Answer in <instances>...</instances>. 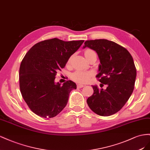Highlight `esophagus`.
Returning a JSON list of instances; mask_svg holds the SVG:
<instances>
[{
	"mask_svg": "<svg viewBox=\"0 0 150 150\" xmlns=\"http://www.w3.org/2000/svg\"><path fill=\"white\" fill-rule=\"evenodd\" d=\"M84 87V85H82V84H80V83L77 84V88H82V87Z\"/></svg>",
	"mask_w": 150,
	"mask_h": 150,
	"instance_id": "34e87169",
	"label": "esophagus"
}]
</instances>
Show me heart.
<instances>
[{
  "instance_id": "heart-1",
  "label": "heart",
  "mask_w": 150,
  "mask_h": 150,
  "mask_svg": "<svg viewBox=\"0 0 150 150\" xmlns=\"http://www.w3.org/2000/svg\"><path fill=\"white\" fill-rule=\"evenodd\" d=\"M92 53H95L94 51L91 50H87L85 51V58L89 56L90 54ZM92 74L91 72L88 71H76L74 72L71 75V79L74 80L75 82L77 83H87L90 80L91 76Z\"/></svg>"
}]
</instances>
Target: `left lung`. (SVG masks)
Masks as SVG:
<instances>
[{
  "label": "left lung",
  "mask_w": 150,
  "mask_h": 150,
  "mask_svg": "<svg viewBox=\"0 0 150 150\" xmlns=\"http://www.w3.org/2000/svg\"><path fill=\"white\" fill-rule=\"evenodd\" d=\"M86 47L96 51L100 64L96 77L100 87L92 85L93 93L87 102L93 112L109 116L120 110L133 92L136 69L131 54L126 48L108 40H88ZM104 84L106 88L103 89Z\"/></svg>",
  "instance_id": "1"
}]
</instances>
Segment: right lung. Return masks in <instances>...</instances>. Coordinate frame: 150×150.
<instances>
[{"label": "right lung", "mask_w": 150, "mask_h": 150, "mask_svg": "<svg viewBox=\"0 0 150 150\" xmlns=\"http://www.w3.org/2000/svg\"><path fill=\"white\" fill-rule=\"evenodd\" d=\"M83 42L53 38L38 42L25 54L19 68V86L24 100L34 113L51 118L65 108L76 85L68 80L61 85L54 79L57 71L65 67Z\"/></svg>", "instance_id": "add662e5"}]
</instances>
